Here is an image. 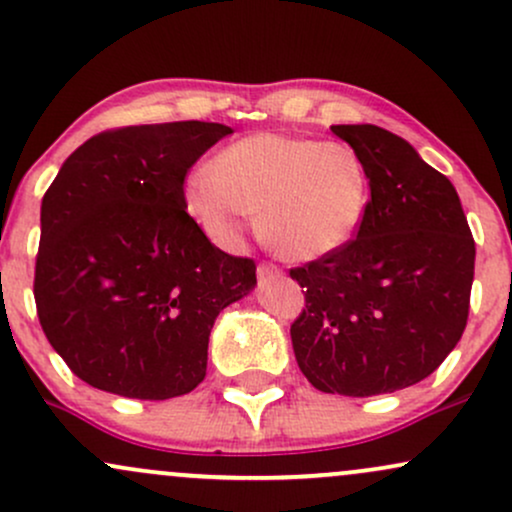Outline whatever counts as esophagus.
<instances>
[{
	"instance_id": "obj_1",
	"label": "esophagus",
	"mask_w": 512,
	"mask_h": 512,
	"mask_svg": "<svg viewBox=\"0 0 512 512\" xmlns=\"http://www.w3.org/2000/svg\"><path fill=\"white\" fill-rule=\"evenodd\" d=\"M281 274V269L276 267L272 262H262L260 267H257V276H260V281H269V279H276V276Z\"/></svg>"
}]
</instances>
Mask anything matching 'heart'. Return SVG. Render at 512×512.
Segmentation results:
<instances>
[{"label":"heart","instance_id":"1","mask_svg":"<svg viewBox=\"0 0 512 512\" xmlns=\"http://www.w3.org/2000/svg\"><path fill=\"white\" fill-rule=\"evenodd\" d=\"M185 202L219 243H231L260 209L262 238L286 260L313 262L354 240L370 207V175L344 142L257 132L195 170Z\"/></svg>","mask_w":512,"mask_h":512}]
</instances>
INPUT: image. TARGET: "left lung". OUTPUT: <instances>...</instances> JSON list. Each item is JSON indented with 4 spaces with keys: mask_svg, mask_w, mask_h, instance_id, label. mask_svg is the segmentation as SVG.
Returning <instances> with one entry per match:
<instances>
[{
    "mask_svg": "<svg viewBox=\"0 0 512 512\" xmlns=\"http://www.w3.org/2000/svg\"><path fill=\"white\" fill-rule=\"evenodd\" d=\"M370 175V207L344 250L291 269L305 308L291 342L310 385L373 397L428 378L460 342L474 238L452 182L375 125H332Z\"/></svg>",
    "mask_w": 512,
    "mask_h": 512,
    "instance_id": "obj_1",
    "label": "left lung"
}]
</instances>
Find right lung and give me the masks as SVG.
<instances>
[{
	"instance_id": "right-lung-1",
	"label": "right lung",
	"mask_w": 512,
	"mask_h": 512,
	"mask_svg": "<svg viewBox=\"0 0 512 512\" xmlns=\"http://www.w3.org/2000/svg\"><path fill=\"white\" fill-rule=\"evenodd\" d=\"M231 132L199 120L108 129L45 192L35 308L91 387L132 399L192 392L216 315L257 284L255 260L211 245L187 214V170Z\"/></svg>"
}]
</instances>
